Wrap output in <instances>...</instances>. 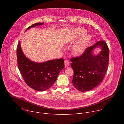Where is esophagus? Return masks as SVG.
Segmentation results:
<instances>
[{"instance_id": "34e87169", "label": "esophagus", "mask_w": 124, "mask_h": 124, "mask_svg": "<svg viewBox=\"0 0 124 124\" xmlns=\"http://www.w3.org/2000/svg\"><path fill=\"white\" fill-rule=\"evenodd\" d=\"M64 64H65V66L66 67H68V66H69V64H70V62H69V61L68 60H65L64 61Z\"/></svg>"}]
</instances>
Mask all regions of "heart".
<instances>
[{
  "label": "heart",
  "instance_id": "b5f03b06",
  "mask_svg": "<svg viewBox=\"0 0 124 124\" xmlns=\"http://www.w3.org/2000/svg\"><path fill=\"white\" fill-rule=\"evenodd\" d=\"M87 31L85 29L82 28H78L69 36L67 41L69 43H72L81 37L73 46L72 53L75 56H78L82 54L89 46L91 41V37L89 35H85Z\"/></svg>",
  "mask_w": 124,
  "mask_h": 124
}]
</instances>
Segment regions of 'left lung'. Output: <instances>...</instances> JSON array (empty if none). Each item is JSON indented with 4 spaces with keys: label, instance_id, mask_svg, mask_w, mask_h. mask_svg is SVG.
<instances>
[{
    "label": "left lung",
    "instance_id": "1",
    "mask_svg": "<svg viewBox=\"0 0 124 124\" xmlns=\"http://www.w3.org/2000/svg\"><path fill=\"white\" fill-rule=\"evenodd\" d=\"M101 51L97 55L93 54L96 47ZM71 66L74 71L73 86L81 92L92 90L103 80L107 72L109 61V48L103 41H99L87 48L79 57L72 58Z\"/></svg>",
    "mask_w": 124,
    "mask_h": 124
}]
</instances>
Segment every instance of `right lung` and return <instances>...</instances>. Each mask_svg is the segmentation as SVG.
Masks as SVG:
<instances>
[{
  "instance_id": "obj_1",
  "label": "right lung",
  "mask_w": 124,
  "mask_h": 124,
  "mask_svg": "<svg viewBox=\"0 0 124 124\" xmlns=\"http://www.w3.org/2000/svg\"><path fill=\"white\" fill-rule=\"evenodd\" d=\"M44 23H35L26 30ZM17 66L26 84L33 89L44 91L54 83L61 70L64 68L63 58L48 60L43 63H36L27 58L24 54L19 42L16 50Z\"/></svg>"
}]
</instances>
